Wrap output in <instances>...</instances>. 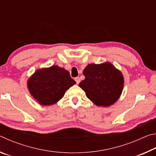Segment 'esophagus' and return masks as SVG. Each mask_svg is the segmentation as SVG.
<instances>
[{
  "mask_svg": "<svg viewBox=\"0 0 156 156\" xmlns=\"http://www.w3.org/2000/svg\"><path fill=\"white\" fill-rule=\"evenodd\" d=\"M75 80H76V83L79 84V83H80V78H79V77H76V78H75Z\"/></svg>",
  "mask_w": 156,
  "mask_h": 156,
  "instance_id": "obj_1",
  "label": "esophagus"
}]
</instances>
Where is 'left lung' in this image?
<instances>
[{"instance_id":"1","label":"left lung","mask_w":156,"mask_h":156,"mask_svg":"<svg viewBox=\"0 0 156 156\" xmlns=\"http://www.w3.org/2000/svg\"><path fill=\"white\" fill-rule=\"evenodd\" d=\"M83 75L85 78L80 82L79 87L97 106L109 107L120 98L124 78L112 64H89L83 70Z\"/></svg>"}]
</instances>
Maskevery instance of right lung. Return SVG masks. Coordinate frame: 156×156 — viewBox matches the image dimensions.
Listing matches in <instances>:
<instances>
[{"instance_id": "right-lung-1", "label": "right lung", "mask_w": 156, "mask_h": 156, "mask_svg": "<svg viewBox=\"0 0 156 156\" xmlns=\"http://www.w3.org/2000/svg\"><path fill=\"white\" fill-rule=\"evenodd\" d=\"M76 84L68 71L57 65L37 70L29 78L30 94L39 104L51 105L64 96L65 91Z\"/></svg>"}]
</instances>
